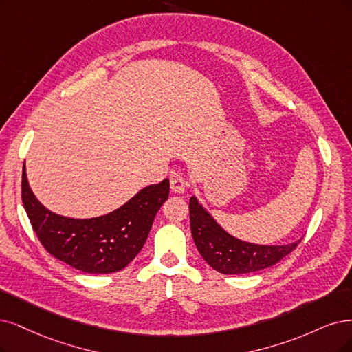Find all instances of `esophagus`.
I'll return each mask as SVG.
<instances>
[{"instance_id":"34e87169","label":"esophagus","mask_w":352,"mask_h":352,"mask_svg":"<svg viewBox=\"0 0 352 352\" xmlns=\"http://www.w3.org/2000/svg\"><path fill=\"white\" fill-rule=\"evenodd\" d=\"M169 183H171V190L174 192H183L187 187L186 178L179 173H174L171 177H169Z\"/></svg>"}]
</instances>
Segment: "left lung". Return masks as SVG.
<instances>
[{
  "mask_svg": "<svg viewBox=\"0 0 352 352\" xmlns=\"http://www.w3.org/2000/svg\"><path fill=\"white\" fill-rule=\"evenodd\" d=\"M191 235L199 252L216 271L222 274H246L268 268L287 256L300 241L289 245H255L229 235L214 219L199 204L196 197L190 199Z\"/></svg>",
  "mask_w": 352,
  "mask_h": 352,
  "instance_id": "obj_1",
  "label": "left lung"
}]
</instances>
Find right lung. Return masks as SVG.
<instances>
[{"label":"right lung","mask_w":352,"mask_h":352,"mask_svg":"<svg viewBox=\"0 0 352 352\" xmlns=\"http://www.w3.org/2000/svg\"><path fill=\"white\" fill-rule=\"evenodd\" d=\"M169 196V181L140 190L120 209L93 219L52 213L29 187L23 168L21 199L36 236L45 250L68 265L91 274L124 268L146 242L155 214Z\"/></svg>","instance_id":"obj_1"}]
</instances>
